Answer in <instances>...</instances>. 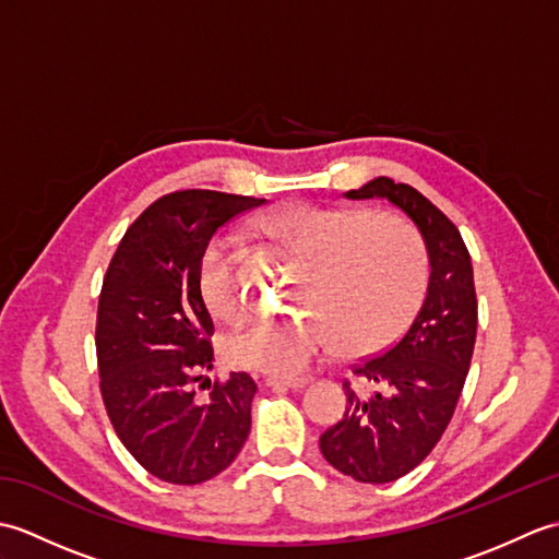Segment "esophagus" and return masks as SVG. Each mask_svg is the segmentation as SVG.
I'll use <instances>...</instances> for the list:
<instances>
[{
	"label": "esophagus",
	"mask_w": 559,
	"mask_h": 559,
	"mask_svg": "<svg viewBox=\"0 0 559 559\" xmlns=\"http://www.w3.org/2000/svg\"><path fill=\"white\" fill-rule=\"evenodd\" d=\"M307 384V379H283V377H266V386L269 389H302Z\"/></svg>",
	"instance_id": "34e87169"
}]
</instances>
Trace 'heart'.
<instances>
[{"mask_svg": "<svg viewBox=\"0 0 559 559\" xmlns=\"http://www.w3.org/2000/svg\"><path fill=\"white\" fill-rule=\"evenodd\" d=\"M259 230L302 259L295 298L310 312L264 314L228 338L235 365L298 377L334 336L343 350H370L399 336L420 310L430 278L423 237L394 213L290 204ZM199 290L213 317L233 322L247 307L228 237H216L199 264Z\"/></svg>", "mask_w": 559, "mask_h": 559, "instance_id": "obj_1", "label": "heart"}]
</instances>
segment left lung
<instances>
[{
	"label": "left lung",
	"instance_id": "obj_1",
	"mask_svg": "<svg viewBox=\"0 0 559 559\" xmlns=\"http://www.w3.org/2000/svg\"><path fill=\"white\" fill-rule=\"evenodd\" d=\"M346 197L389 199L406 211L432 266L418 317L394 346L353 365L365 389L343 382L346 413L319 437L324 459L343 476L379 485L406 476L442 439L476 346L478 300L459 228L418 189L377 177Z\"/></svg>",
	"mask_w": 559,
	"mask_h": 559
}]
</instances>
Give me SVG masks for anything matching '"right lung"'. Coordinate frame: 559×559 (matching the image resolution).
<instances>
[{"mask_svg":"<svg viewBox=\"0 0 559 559\" xmlns=\"http://www.w3.org/2000/svg\"><path fill=\"white\" fill-rule=\"evenodd\" d=\"M264 199L177 189L129 225L103 278L96 322L100 394L117 437L151 476L199 485L240 454L254 379L230 372L199 399L213 362V322L199 264L225 223Z\"/></svg>","mask_w":559,"mask_h":559,"instance_id":"obj_1","label":"right lung"}]
</instances>
